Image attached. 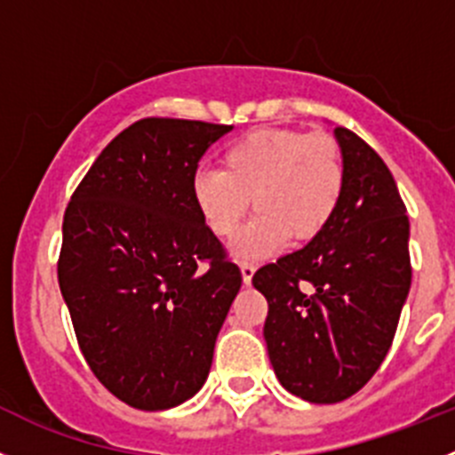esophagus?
I'll return each instance as SVG.
<instances>
[{
    "instance_id": "obj_1",
    "label": "esophagus",
    "mask_w": 455,
    "mask_h": 455,
    "mask_svg": "<svg viewBox=\"0 0 455 455\" xmlns=\"http://www.w3.org/2000/svg\"><path fill=\"white\" fill-rule=\"evenodd\" d=\"M240 271H242V280H244V285H251L253 274H256V265H253V262H242Z\"/></svg>"
}]
</instances>
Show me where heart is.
<instances>
[{"instance_id":"1","label":"heart","mask_w":455,"mask_h":455,"mask_svg":"<svg viewBox=\"0 0 455 455\" xmlns=\"http://www.w3.org/2000/svg\"><path fill=\"white\" fill-rule=\"evenodd\" d=\"M224 170H199L193 202L218 237L235 235L247 211L258 215L233 244L235 258H265L307 242L332 222L343 197L341 148L325 132H253L224 152Z\"/></svg>"}]
</instances>
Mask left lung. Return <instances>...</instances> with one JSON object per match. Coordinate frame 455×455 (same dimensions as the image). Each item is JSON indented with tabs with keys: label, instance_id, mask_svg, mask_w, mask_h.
I'll list each match as a JSON object with an SVG mask.
<instances>
[{
	"label": "left lung",
	"instance_id": "left-lung-1",
	"mask_svg": "<svg viewBox=\"0 0 455 455\" xmlns=\"http://www.w3.org/2000/svg\"><path fill=\"white\" fill-rule=\"evenodd\" d=\"M334 139L346 181L332 222L253 275L269 303L275 377L312 404H337L368 384L411 290V227L390 170L355 132L334 127Z\"/></svg>",
	"mask_w": 455,
	"mask_h": 455
}]
</instances>
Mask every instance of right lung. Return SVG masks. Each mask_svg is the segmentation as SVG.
<instances>
[{"instance_id":"1","label":"right lung","mask_w":455,"mask_h":455,"mask_svg":"<svg viewBox=\"0 0 455 455\" xmlns=\"http://www.w3.org/2000/svg\"><path fill=\"white\" fill-rule=\"evenodd\" d=\"M233 125L143 118L76 188L58 280L89 368L141 411L184 404L206 381L242 285L193 202L204 152Z\"/></svg>"}]
</instances>
